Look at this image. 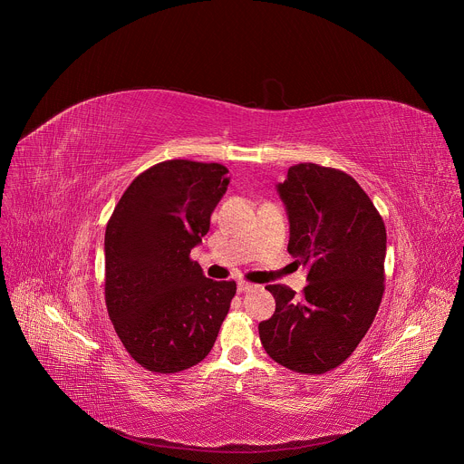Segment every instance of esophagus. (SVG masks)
<instances>
[{"mask_svg": "<svg viewBox=\"0 0 464 464\" xmlns=\"http://www.w3.org/2000/svg\"><path fill=\"white\" fill-rule=\"evenodd\" d=\"M253 288H256L255 285H251V283H246V281H240L238 285H237V290H238V294H246V292H251Z\"/></svg>", "mask_w": 464, "mask_h": 464, "instance_id": "obj_1", "label": "esophagus"}]
</instances>
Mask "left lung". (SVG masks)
<instances>
[{
	"label": "left lung",
	"mask_w": 464,
	"mask_h": 464,
	"mask_svg": "<svg viewBox=\"0 0 464 464\" xmlns=\"http://www.w3.org/2000/svg\"><path fill=\"white\" fill-rule=\"evenodd\" d=\"M290 222L288 253L308 268L301 295L270 285L276 314L258 323L264 351L301 374L342 365L367 334L383 295L385 226L343 170L299 163L277 185Z\"/></svg>",
	"instance_id": "left-lung-1"
}]
</instances>
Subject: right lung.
<instances>
[{
  "label": "right lung",
  "instance_id": "add662e5",
  "mask_svg": "<svg viewBox=\"0 0 464 464\" xmlns=\"http://www.w3.org/2000/svg\"><path fill=\"white\" fill-rule=\"evenodd\" d=\"M227 172L220 163L161 161L130 183L108 220V314L128 354L152 372L200 363L237 294L235 281L208 279L190 258L227 190Z\"/></svg>",
  "mask_w": 464,
  "mask_h": 464
}]
</instances>
